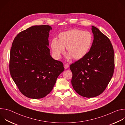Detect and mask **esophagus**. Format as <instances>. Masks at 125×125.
<instances>
[{
  "mask_svg": "<svg viewBox=\"0 0 125 125\" xmlns=\"http://www.w3.org/2000/svg\"><path fill=\"white\" fill-rule=\"evenodd\" d=\"M69 65L68 64H65L64 65V68H65V69H67L69 68Z\"/></svg>",
  "mask_w": 125,
  "mask_h": 125,
  "instance_id": "34e87169",
  "label": "esophagus"
}]
</instances>
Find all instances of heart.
<instances>
[{
	"label": "heart",
	"mask_w": 125,
	"mask_h": 125,
	"mask_svg": "<svg viewBox=\"0 0 125 125\" xmlns=\"http://www.w3.org/2000/svg\"><path fill=\"white\" fill-rule=\"evenodd\" d=\"M93 42L90 32L75 29L61 32L58 41L53 39L50 46L55 56L59 58L66 48L67 58L79 60L84 57L90 50Z\"/></svg>",
	"instance_id": "b5f03b06"
}]
</instances>
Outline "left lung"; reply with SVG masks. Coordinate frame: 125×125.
<instances>
[{"instance_id": "1", "label": "left lung", "mask_w": 125, "mask_h": 125, "mask_svg": "<svg viewBox=\"0 0 125 125\" xmlns=\"http://www.w3.org/2000/svg\"><path fill=\"white\" fill-rule=\"evenodd\" d=\"M94 41L83 58L71 64V83L79 95L88 98L101 94L110 82L114 70V52L110 40L92 26Z\"/></svg>"}]
</instances>
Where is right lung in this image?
Returning a JSON list of instances; mask_svg holds the SVG:
<instances>
[{
  "label": "right lung",
  "instance_id": "1",
  "mask_svg": "<svg viewBox=\"0 0 125 125\" xmlns=\"http://www.w3.org/2000/svg\"><path fill=\"white\" fill-rule=\"evenodd\" d=\"M48 25L34 26L15 38L10 50L11 76L26 97L40 99L52 90L64 70L62 62L54 60L48 48Z\"/></svg>",
  "mask_w": 125,
  "mask_h": 125
}]
</instances>
